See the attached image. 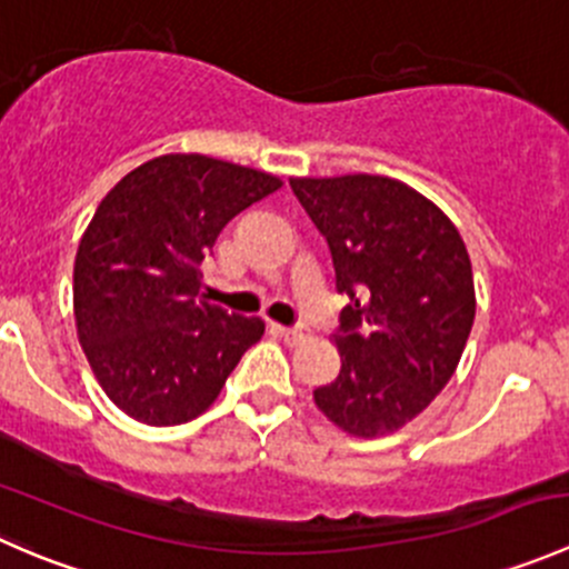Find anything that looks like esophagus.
Instances as JSON below:
<instances>
[{"label":"esophagus","instance_id":"obj_1","mask_svg":"<svg viewBox=\"0 0 569 569\" xmlns=\"http://www.w3.org/2000/svg\"><path fill=\"white\" fill-rule=\"evenodd\" d=\"M280 336H283L289 343H300V341H306V338H308V327L306 325L280 327Z\"/></svg>","mask_w":569,"mask_h":569}]
</instances>
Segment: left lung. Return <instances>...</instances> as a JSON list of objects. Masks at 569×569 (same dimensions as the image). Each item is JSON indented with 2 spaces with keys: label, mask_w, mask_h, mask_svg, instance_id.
<instances>
[{
  "label": "left lung",
  "mask_w": 569,
  "mask_h": 569,
  "mask_svg": "<svg viewBox=\"0 0 569 569\" xmlns=\"http://www.w3.org/2000/svg\"><path fill=\"white\" fill-rule=\"evenodd\" d=\"M349 297L332 332L341 371L313 401L355 438L396 432L457 371L476 317L473 272L455 222L388 176L291 178Z\"/></svg>",
  "instance_id": "1"
}]
</instances>
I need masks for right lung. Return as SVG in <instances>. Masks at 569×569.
Here are the masks:
<instances>
[{
    "label": "right lung",
    "instance_id": "right-lung-1",
    "mask_svg": "<svg viewBox=\"0 0 569 569\" xmlns=\"http://www.w3.org/2000/svg\"><path fill=\"white\" fill-rule=\"evenodd\" d=\"M280 178L200 153H168L120 178L73 263V317L104 393L134 421L176 427L209 410L258 317L206 300L200 263L228 220Z\"/></svg>",
    "mask_w": 569,
    "mask_h": 569
}]
</instances>
